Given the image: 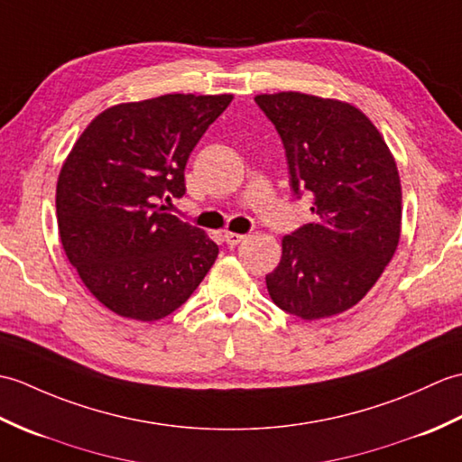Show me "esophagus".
Here are the masks:
<instances>
[{
    "label": "esophagus",
    "instance_id": "esophagus-1",
    "mask_svg": "<svg viewBox=\"0 0 462 462\" xmlns=\"http://www.w3.org/2000/svg\"><path fill=\"white\" fill-rule=\"evenodd\" d=\"M223 239H225V243L229 245V247H235V245H239L241 241H245V239H247V237H245V235H241V233H231V231H225Z\"/></svg>",
    "mask_w": 462,
    "mask_h": 462
}]
</instances>
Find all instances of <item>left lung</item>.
<instances>
[{
  "mask_svg": "<svg viewBox=\"0 0 462 462\" xmlns=\"http://www.w3.org/2000/svg\"><path fill=\"white\" fill-rule=\"evenodd\" d=\"M282 140L296 199L312 223L282 239L266 289L302 320L360 302L392 261L402 227V183L392 152L360 110L302 92L254 97Z\"/></svg>",
  "mask_w": 462,
  "mask_h": 462,
  "instance_id": "8db88e82",
  "label": "left lung"
}]
</instances>
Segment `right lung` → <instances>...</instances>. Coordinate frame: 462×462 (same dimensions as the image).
Here are the masks:
<instances>
[{"mask_svg": "<svg viewBox=\"0 0 462 462\" xmlns=\"http://www.w3.org/2000/svg\"><path fill=\"white\" fill-rule=\"evenodd\" d=\"M231 95H163L90 122L57 181L67 259L95 299L152 322L178 310L219 254L196 225L166 213L186 193V163Z\"/></svg>", "mask_w": 462, "mask_h": 462, "instance_id": "right-lung-1", "label": "right lung"}]
</instances>
